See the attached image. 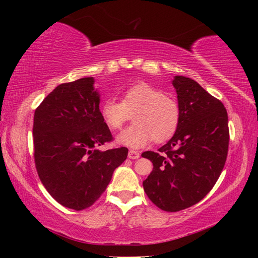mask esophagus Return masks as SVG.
<instances>
[{"mask_svg":"<svg viewBox=\"0 0 258 258\" xmlns=\"http://www.w3.org/2000/svg\"><path fill=\"white\" fill-rule=\"evenodd\" d=\"M140 157V152L135 150H130L128 151V158L130 159H138Z\"/></svg>","mask_w":258,"mask_h":258,"instance_id":"obj_1","label":"esophagus"}]
</instances>
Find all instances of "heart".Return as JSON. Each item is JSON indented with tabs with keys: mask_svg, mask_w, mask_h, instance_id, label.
Instances as JSON below:
<instances>
[{
	"mask_svg": "<svg viewBox=\"0 0 258 258\" xmlns=\"http://www.w3.org/2000/svg\"><path fill=\"white\" fill-rule=\"evenodd\" d=\"M134 125L117 137L121 146L139 149L152 140L161 143L175 134L181 119L180 107L173 98L148 83H138L123 93V100L107 99L100 106V115L109 128L120 130L133 113Z\"/></svg>",
	"mask_w": 258,
	"mask_h": 258,
	"instance_id": "obj_1",
	"label": "heart"
}]
</instances>
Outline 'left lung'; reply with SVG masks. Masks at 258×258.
Listing matches in <instances>:
<instances>
[{
    "label": "left lung",
    "instance_id": "obj_1",
    "mask_svg": "<svg viewBox=\"0 0 258 258\" xmlns=\"http://www.w3.org/2000/svg\"><path fill=\"white\" fill-rule=\"evenodd\" d=\"M181 119L159 152L146 151L154 169L143 189L157 207L178 212L199 203L215 185L228 156V112L223 103L197 82L175 76Z\"/></svg>",
    "mask_w": 258,
    "mask_h": 258
}]
</instances>
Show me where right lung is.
<instances>
[{
  "mask_svg": "<svg viewBox=\"0 0 258 258\" xmlns=\"http://www.w3.org/2000/svg\"><path fill=\"white\" fill-rule=\"evenodd\" d=\"M94 78L55 87L35 110L34 158L37 174L56 202L75 211L92 206L127 157V148L101 151L112 135L100 115Z\"/></svg>",
  "mask_w": 258,
  "mask_h": 258,
  "instance_id": "add662e5",
  "label": "right lung"
}]
</instances>
